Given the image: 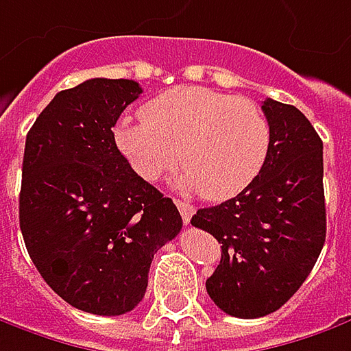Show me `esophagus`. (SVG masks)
Returning a JSON list of instances; mask_svg holds the SVG:
<instances>
[{"mask_svg": "<svg viewBox=\"0 0 351 351\" xmlns=\"http://www.w3.org/2000/svg\"><path fill=\"white\" fill-rule=\"evenodd\" d=\"M176 208H178V212H180L184 223H189L192 218V214H194V206L189 204V202H182V200H176Z\"/></svg>", "mask_w": 351, "mask_h": 351, "instance_id": "34e87169", "label": "esophagus"}]
</instances>
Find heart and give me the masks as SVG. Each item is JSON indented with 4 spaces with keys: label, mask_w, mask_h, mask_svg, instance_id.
Masks as SVG:
<instances>
[{
    "label": "heart",
    "mask_w": 351,
    "mask_h": 351,
    "mask_svg": "<svg viewBox=\"0 0 351 351\" xmlns=\"http://www.w3.org/2000/svg\"><path fill=\"white\" fill-rule=\"evenodd\" d=\"M114 139L143 180H159L180 159L178 191L226 200L263 169L271 131L252 99L202 86H175L149 99L141 119L123 117Z\"/></svg>",
    "instance_id": "obj_1"
}]
</instances>
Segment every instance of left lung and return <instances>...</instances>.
Returning a JSON list of instances; mask_svg holds the SVG:
<instances>
[{"mask_svg": "<svg viewBox=\"0 0 351 351\" xmlns=\"http://www.w3.org/2000/svg\"><path fill=\"white\" fill-rule=\"evenodd\" d=\"M269 151L237 196L200 208L191 223L221 243L206 281L216 306L236 318L279 311L311 275L326 239L322 139L295 106L267 98Z\"/></svg>", "mask_w": 351, "mask_h": 351, "instance_id": "left-lung-1", "label": "left lung"}]
</instances>
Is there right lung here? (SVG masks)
Instances as JSON below:
<instances>
[{"label":"right lung","instance_id":"add662e5","mask_svg":"<svg viewBox=\"0 0 351 351\" xmlns=\"http://www.w3.org/2000/svg\"><path fill=\"white\" fill-rule=\"evenodd\" d=\"M133 80L62 90L27 133L19 226L45 282L78 311L119 316L145 297L153 255L182 218L137 175L112 128L139 98Z\"/></svg>","mask_w":351,"mask_h":351}]
</instances>
